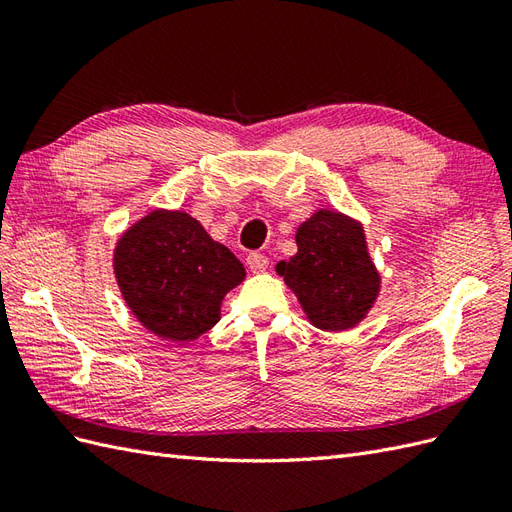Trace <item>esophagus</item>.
<instances>
[{
    "label": "esophagus",
    "instance_id": "1",
    "mask_svg": "<svg viewBox=\"0 0 512 512\" xmlns=\"http://www.w3.org/2000/svg\"><path fill=\"white\" fill-rule=\"evenodd\" d=\"M246 264L251 268V272H264L268 268V257L261 253H251L246 257Z\"/></svg>",
    "mask_w": 512,
    "mask_h": 512
}]
</instances>
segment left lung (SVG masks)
Here are the masks:
<instances>
[{
  "label": "left lung",
  "instance_id": "left-lung-1",
  "mask_svg": "<svg viewBox=\"0 0 512 512\" xmlns=\"http://www.w3.org/2000/svg\"><path fill=\"white\" fill-rule=\"evenodd\" d=\"M298 253L277 272L316 329L342 333L365 320L381 292V272L359 220L318 209L296 229Z\"/></svg>",
  "mask_w": 512,
  "mask_h": 512
}]
</instances>
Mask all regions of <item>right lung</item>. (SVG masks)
Returning <instances> with one entry per match:
<instances>
[{
  "mask_svg": "<svg viewBox=\"0 0 512 512\" xmlns=\"http://www.w3.org/2000/svg\"><path fill=\"white\" fill-rule=\"evenodd\" d=\"M114 277L144 329L188 344L220 320L225 296L246 277L242 261L181 209H153L114 246Z\"/></svg>",
  "mask_w": 512,
  "mask_h": 512,
  "instance_id": "right-lung-1",
  "label": "right lung"
}]
</instances>
